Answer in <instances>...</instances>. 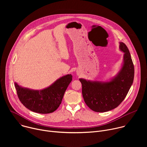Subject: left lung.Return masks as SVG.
I'll use <instances>...</instances> for the list:
<instances>
[{
  "mask_svg": "<svg viewBox=\"0 0 147 147\" xmlns=\"http://www.w3.org/2000/svg\"><path fill=\"white\" fill-rule=\"evenodd\" d=\"M119 48L124 53L123 65L118 74L110 81L79 79L84 100L93 111L105 112L117 108L126 96L133 82L134 67L129 50L123 42H120Z\"/></svg>",
  "mask_w": 147,
  "mask_h": 147,
  "instance_id": "obj_1",
  "label": "left lung"
}]
</instances>
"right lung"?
<instances>
[{
	"label": "right lung",
	"instance_id": "right-lung-1",
	"mask_svg": "<svg viewBox=\"0 0 147 147\" xmlns=\"http://www.w3.org/2000/svg\"><path fill=\"white\" fill-rule=\"evenodd\" d=\"M71 80L72 76L67 74L40 91L23 88L16 82L14 84L18 97L26 108L36 113L47 114L53 112L59 108Z\"/></svg>",
	"mask_w": 147,
	"mask_h": 147
}]
</instances>
